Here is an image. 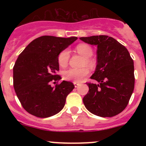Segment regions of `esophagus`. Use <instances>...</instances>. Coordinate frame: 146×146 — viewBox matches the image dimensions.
I'll use <instances>...</instances> for the list:
<instances>
[{"label": "esophagus", "instance_id": "obj_1", "mask_svg": "<svg viewBox=\"0 0 146 146\" xmlns=\"http://www.w3.org/2000/svg\"><path fill=\"white\" fill-rule=\"evenodd\" d=\"M74 87L77 88V87H78V86H80V83H78V82H74Z\"/></svg>", "mask_w": 146, "mask_h": 146}]
</instances>
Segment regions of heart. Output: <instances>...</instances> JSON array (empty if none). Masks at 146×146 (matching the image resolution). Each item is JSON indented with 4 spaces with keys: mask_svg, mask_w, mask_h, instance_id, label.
<instances>
[{
    "mask_svg": "<svg viewBox=\"0 0 146 146\" xmlns=\"http://www.w3.org/2000/svg\"><path fill=\"white\" fill-rule=\"evenodd\" d=\"M75 50L79 54L85 57L83 61V66H92V60L90 58L93 55V50L89 45L86 44H80L75 47ZM69 50H64L58 55V64L61 68H65L69 64ZM90 73V70L88 67H83L80 69H69L65 71L63 74V77L66 80L73 81L75 82H80L84 80L85 77H87Z\"/></svg>",
    "mask_w": 146,
    "mask_h": 146,
    "instance_id": "obj_1",
    "label": "heart"
}]
</instances>
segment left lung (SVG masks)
<instances>
[{
    "mask_svg": "<svg viewBox=\"0 0 146 146\" xmlns=\"http://www.w3.org/2000/svg\"><path fill=\"white\" fill-rule=\"evenodd\" d=\"M97 46V65L83 98L88 110L101 117H113L126 108L135 87L134 62L127 49L113 37L100 35L81 37Z\"/></svg>",
    "mask_w": 146,
    "mask_h": 146,
    "instance_id": "obj_1",
    "label": "left lung"
}]
</instances>
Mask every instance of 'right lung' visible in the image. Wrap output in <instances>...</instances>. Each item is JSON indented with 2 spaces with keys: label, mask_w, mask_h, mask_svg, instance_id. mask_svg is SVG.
<instances>
[{
  "label": "right lung",
  "mask_w": 146,
  "mask_h": 146,
  "mask_svg": "<svg viewBox=\"0 0 146 146\" xmlns=\"http://www.w3.org/2000/svg\"><path fill=\"white\" fill-rule=\"evenodd\" d=\"M77 37L61 38L43 36L32 41L20 54L13 68V83L22 106L38 118L52 116L64 108L74 84L58 83L61 77L58 55L77 40ZM56 84L51 86V82Z\"/></svg>",
  "instance_id": "add662e5"
}]
</instances>
